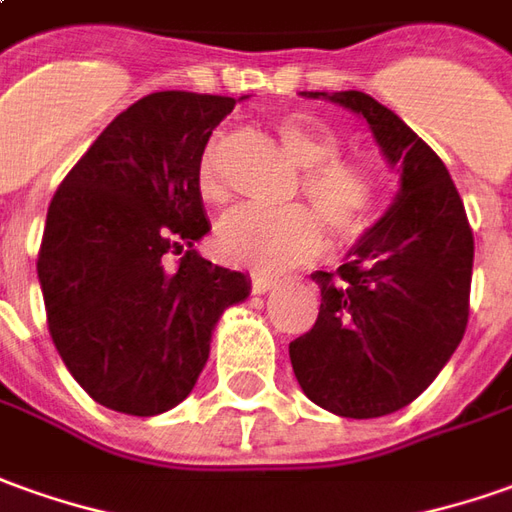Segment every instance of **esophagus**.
<instances>
[{
	"mask_svg": "<svg viewBox=\"0 0 512 512\" xmlns=\"http://www.w3.org/2000/svg\"><path fill=\"white\" fill-rule=\"evenodd\" d=\"M250 287H253V292H256V295H264V292L276 290L278 281H276V278H270V276H262V273H256V276L250 278Z\"/></svg>",
	"mask_w": 512,
	"mask_h": 512,
	"instance_id": "obj_1",
	"label": "esophagus"
}]
</instances>
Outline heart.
<instances>
[{
  "instance_id": "b5f03b06",
  "label": "heart",
  "mask_w": 512,
  "mask_h": 512,
  "mask_svg": "<svg viewBox=\"0 0 512 512\" xmlns=\"http://www.w3.org/2000/svg\"><path fill=\"white\" fill-rule=\"evenodd\" d=\"M276 133L290 158L303 167V195L315 203L290 209L239 206L228 211L217 225V250L222 259L250 270H284L317 256L326 245V220L334 236L354 239L373 220L376 178L365 164L340 158V142L329 128L303 116H281ZM197 192L206 203L225 200L222 181V139L211 136L197 158Z\"/></svg>"
}]
</instances>
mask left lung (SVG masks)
Listing matches in <instances>:
<instances>
[{
	"label": "left lung",
	"mask_w": 512,
	"mask_h": 512,
	"mask_svg": "<svg viewBox=\"0 0 512 512\" xmlns=\"http://www.w3.org/2000/svg\"><path fill=\"white\" fill-rule=\"evenodd\" d=\"M368 122L398 192L348 248L337 273H312L320 312L290 343L301 390L343 418H382L435 382L468 323L474 236L449 169L390 108L362 91H301Z\"/></svg>",
	"instance_id": "8db88e82"
}]
</instances>
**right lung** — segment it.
<instances>
[{"label":"right lung","instance_id":"right-lung-1","mask_svg":"<svg viewBox=\"0 0 512 512\" xmlns=\"http://www.w3.org/2000/svg\"><path fill=\"white\" fill-rule=\"evenodd\" d=\"M248 100V97H239ZM239 100L158 91L116 116L47 211L38 281L52 343L108 410L158 415L192 393L225 309L250 278L206 262L197 158ZM183 252L178 271L160 259Z\"/></svg>","mask_w":512,"mask_h":512}]
</instances>
